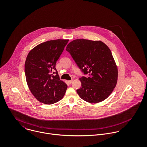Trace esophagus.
Wrapping results in <instances>:
<instances>
[{"instance_id":"1","label":"esophagus","mask_w":147,"mask_h":147,"mask_svg":"<svg viewBox=\"0 0 147 147\" xmlns=\"http://www.w3.org/2000/svg\"><path fill=\"white\" fill-rule=\"evenodd\" d=\"M74 81V80H68V83H69V84H71L72 83V82Z\"/></svg>"}]
</instances>
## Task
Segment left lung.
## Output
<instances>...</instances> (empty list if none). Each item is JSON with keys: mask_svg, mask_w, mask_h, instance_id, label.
Wrapping results in <instances>:
<instances>
[{"mask_svg": "<svg viewBox=\"0 0 147 147\" xmlns=\"http://www.w3.org/2000/svg\"><path fill=\"white\" fill-rule=\"evenodd\" d=\"M88 78H79L82 87L76 92L86 102L97 104L106 100L118 81V71L111 50L101 41L76 39L66 47Z\"/></svg>", "mask_w": 147, "mask_h": 147, "instance_id": "8db88e82", "label": "left lung"}]
</instances>
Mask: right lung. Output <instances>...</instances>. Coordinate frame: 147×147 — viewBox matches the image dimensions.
<instances>
[{
    "label": "right lung",
    "instance_id": "add662e5",
    "mask_svg": "<svg viewBox=\"0 0 147 147\" xmlns=\"http://www.w3.org/2000/svg\"><path fill=\"white\" fill-rule=\"evenodd\" d=\"M69 40H53L43 42L28 53L25 63L28 86L40 102L50 105L63 98L67 85L61 80L55 64Z\"/></svg>",
    "mask_w": 147,
    "mask_h": 147
}]
</instances>
